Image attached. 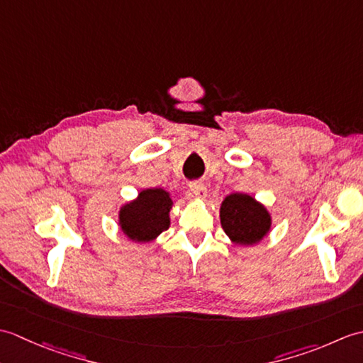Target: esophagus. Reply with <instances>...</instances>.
<instances>
[{
    "label": "esophagus",
    "mask_w": 363,
    "mask_h": 363,
    "mask_svg": "<svg viewBox=\"0 0 363 363\" xmlns=\"http://www.w3.org/2000/svg\"><path fill=\"white\" fill-rule=\"evenodd\" d=\"M189 191L194 198L204 199L207 196V189L204 187V184H201V182H191Z\"/></svg>",
    "instance_id": "1"
}]
</instances>
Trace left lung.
<instances>
[{
	"label": "left lung",
	"mask_w": 363,
	"mask_h": 363,
	"mask_svg": "<svg viewBox=\"0 0 363 363\" xmlns=\"http://www.w3.org/2000/svg\"><path fill=\"white\" fill-rule=\"evenodd\" d=\"M220 221L234 246L260 243L272 230V213L248 194H230L220 206Z\"/></svg>",
	"instance_id": "obj_1"
}]
</instances>
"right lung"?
Wrapping results in <instances>:
<instances>
[{
	"label": "right lung",
	"instance_id": "obj_1",
	"mask_svg": "<svg viewBox=\"0 0 363 363\" xmlns=\"http://www.w3.org/2000/svg\"><path fill=\"white\" fill-rule=\"evenodd\" d=\"M172 207L169 191L159 187L143 189L134 199L121 204L118 228L130 242L151 243L169 228Z\"/></svg>",
	"mask_w": 363,
	"mask_h": 363
}]
</instances>
